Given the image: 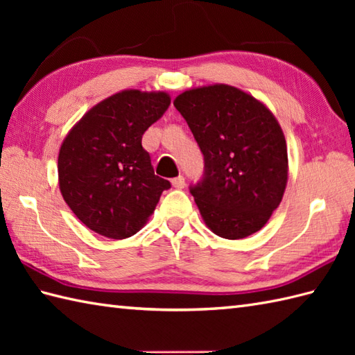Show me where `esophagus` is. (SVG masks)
I'll return each mask as SVG.
<instances>
[{
  "label": "esophagus",
  "mask_w": 355,
  "mask_h": 355,
  "mask_svg": "<svg viewBox=\"0 0 355 355\" xmlns=\"http://www.w3.org/2000/svg\"><path fill=\"white\" fill-rule=\"evenodd\" d=\"M172 186L175 187V189H183V187L186 186L184 177H183V175H178V177H175V178H172Z\"/></svg>",
  "instance_id": "esophagus-1"
}]
</instances>
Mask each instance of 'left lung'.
I'll use <instances>...</instances> for the list:
<instances>
[{
  "label": "left lung",
  "instance_id": "1",
  "mask_svg": "<svg viewBox=\"0 0 355 355\" xmlns=\"http://www.w3.org/2000/svg\"><path fill=\"white\" fill-rule=\"evenodd\" d=\"M205 157L189 191L215 235L241 239L277 209L288 177L284 132L253 96L230 85L189 89L173 101Z\"/></svg>",
  "mask_w": 355,
  "mask_h": 355
}]
</instances>
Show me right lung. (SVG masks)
I'll list each match as a JSON object with an SVG mask.
<instances>
[{
  "mask_svg": "<svg viewBox=\"0 0 355 355\" xmlns=\"http://www.w3.org/2000/svg\"><path fill=\"white\" fill-rule=\"evenodd\" d=\"M169 105L166 93L126 89L97 103L65 137L59 189L88 229L112 239L135 235L171 187L141 146L143 134Z\"/></svg>",
  "mask_w": 355,
  "mask_h": 355,
  "instance_id": "add662e5",
  "label": "right lung"
}]
</instances>
